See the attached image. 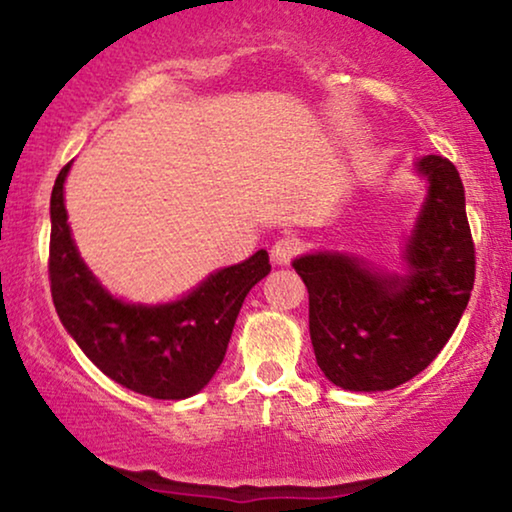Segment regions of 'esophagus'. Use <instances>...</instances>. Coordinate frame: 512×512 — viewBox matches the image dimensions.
<instances>
[{
    "instance_id": "1",
    "label": "esophagus",
    "mask_w": 512,
    "mask_h": 512,
    "mask_svg": "<svg viewBox=\"0 0 512 512\" xmlns=\"http://www.w3.org/2000/svg\"><path fill=\"white\" fill-rule=\"evenodd\" d=\"M298 254H300V242L296 237H279V240L272 244V251H270L272 261L277 265H289Z\"/></svg>"
}]
</instances>
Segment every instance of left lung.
<instances>
[{
	"mask_svg": "<svg viewBox=\"0 0 512 512\" xmlns=\"http://www.w3.org/2000/svg\"><path fill=\"white\" fill-rule=\"evenodd\" d=\"M426 200L405 242L408 272H382L340 251L293 261L310 293V338L335 387L387 391L412 380L457 328L475 282L464 184L450 160L415 163Z\"/></svg>",
	"mask_w": 512,
	"mask_h": 512,
	"instance_id": "8db88e82",
	"label": "left lung"
}]
</instances>
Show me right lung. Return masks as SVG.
Segmentation results:
<instances>
[{
    "instance_id": "right-lung-1",
    "label": "right lung",
    "mask_w": 512,
    "mask_h": 512,
    "mask_svg": "<svg viewBox=\"0 0 512 512\" xmlns=\"http://www.w3.org/2000/svg\"><path fill=\"white\" fill-rule=\"evenodd\" d=\"M62 167L51 193L48 275L55 312L83 354L111 380L137 394L181 401L207 387L223 356L240 307L270 272L268 251L216 270L184 298L139 305L111 296L88 270L72 240Z\"/></svg>"
}]
</instances>
